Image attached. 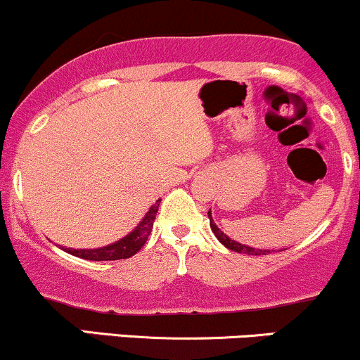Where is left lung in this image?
Returning a JSON list of instances; mask_svg holds the SVG:
<instances>
[{
  "instance_id": "8db88e82",
  "label": "left lung",
  "mask_w": 360,
  "mask_h": 360,
  "mask_svg": "<svg viewBox=\"0 0 360 360\" xmlns=\"http://www.w3.org/2000/svg\"><path fill=\"white\" fill-rule=\"evenodd\" d=\"M208 219H210L212 232L215 234V238L219 239L225 248H227V250L236 251V252H244V255H251V256H262V255H268V252H270V250H259V248H251V246H246V244H240V243H238V240L229 238L227 234H224V232L217 227V224L213 222L212 210L208 212Z\"/></svg>"
}]
</instances>
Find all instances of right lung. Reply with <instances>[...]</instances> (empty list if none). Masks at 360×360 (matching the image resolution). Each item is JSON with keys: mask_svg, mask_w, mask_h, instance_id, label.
<instances>
[{"mask_svg": "<svg viewBox=\"0 0 360 360\" xmlns=\"http://www.w3.org/2000/svg\"><path fill=\"white\" fill-rule=\"evenodd\" d=\"M160 200H157L155 203L150 207V210L145 213L143 219L140 220V224L129 232L128 236L116 240V243L108 244V246L96 248V250H73V248H63V251L70 252V255L77 256L82 259H90V262H110V259H126L129 256L136 255L138 251L143 248V244L147 243L150 232L153 229V220H155L157 212H159Z\"/></svg>", "mask_w": 360, "mask_h": 360, "instance_id": "obj_1", "label": "right lung"}]
</instances>
